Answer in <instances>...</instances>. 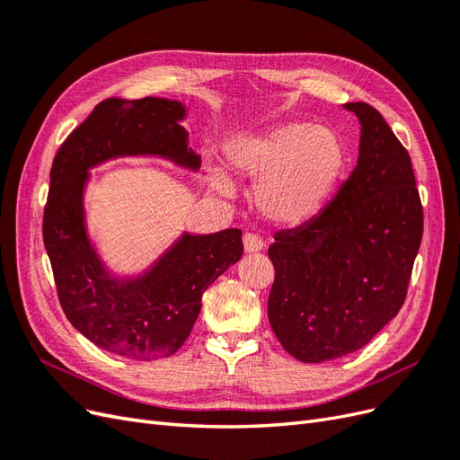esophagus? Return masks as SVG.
I'll list each match as a JSON object with an SVG mask.
<instances>
[{
  "label": "esophagus",
  "instance_id": "34e87169",
  "mask_svg": "<svg viewBox=\"0 0 460 460\" xmlns=\"http://www.w3.org/2000/svg\"><path fill=\"white\" fill-rule=\"evenodd\" d=\"M264 247V242L259 234H253V232H247L243 234V249L245 253H257L261 252V249Z\"/></svg>",
  "mask_w": 460,
  "mask_h": 460
}]
</instances>
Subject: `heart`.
<instances>
[{"instance_id": "b5f03b06", "label": "heart", "mask_w": 460, "mask_h": 460, "mask_svg": "<svg viewBox=\"0 0 460 460\" xmlns=\"http://www.w3.org/2000/svg\"><path fill=\"white\" fill-rule=\"evenodd\" d=\"M228 157L240 176L261 178L257 201L264 215L280 225H301L336 188L347 151L336 130L291 120L234 146ZM213 186L226 196L232 193L222 174H213Z\"/></svg>"}]
</instances>
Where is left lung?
I'll use <instances>...</instances> for the list:
<instances>
[{
    "instance_id": "8db88e82",
    "label": "left lung",
    "mask_w": 460,
    "mask_h": 460,
    "mask_svg": "<svg viewBox=\"0 0 460 460\" xmlns=\"http://www.w3.org/2000/svg\"><path fill=\"white\" fill-rule=\"evenodd\" d=\"M360 120L358 161L314 218L280 230L269 247V320L303 363L365 347L402 307L424 232L411 155L368 103H345Z\"/></svg>"
}]
</instances>
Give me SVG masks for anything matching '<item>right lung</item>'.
Instances as JSON below:
<instances>
[{
    "mask_svg": "<svg viewBox=\"0 0 460 460\" xmlns=\"http://www.w3.org/2000/svg\"><path fill=\"white\" fill-rule=\"evenodd\" d=\"M180 119L184 107L178 102L111 97L68 134L49 172L41 232L63 313L97 347L136 360L176 353L196 324L205 289L243 253L238 228L186 234L147 274L119 282L88 242L82 190L90 166L151 153L198 169L199 157L188 149Z\"/></svg>",
    "mask_w": 460,
    "mask_h": 460,
    "instance_id": "1",
    "label": "right lung"
}]
</instances>
